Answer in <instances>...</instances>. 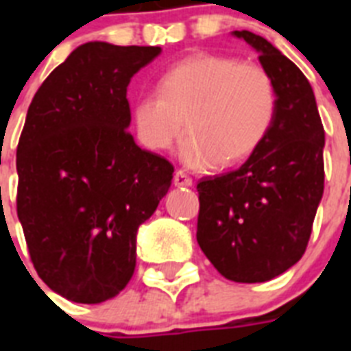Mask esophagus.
Listing matches in <instances>:
<instances>
[{"label": "esophagus", "mask_w": 351, "mask_h": 351, "mask_svg": "<svg viewBox=\"0 0 351 351\" xmlns=\"http://www.w3.org/2000/svg\"><path fill=\"white\" fill-rule=\"evenodd\" d=\"M173 182H175L176 187H191L193 186L191 176L187 175V173H184V171H176Z\"/></svg>", "instance_id": "1"}]
</instances>
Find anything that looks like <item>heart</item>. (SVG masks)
I'll use <instances>...</instances> for the list:
<instances>
[{"label": "heart", "instance_id": "obj_1", "mask_svg": "<svg viewBox=\"0 0 351 351\" xmlns=\"http://www.w3.org/2000/svg\"><path fill=\"white\" fill-rule=\"evenodd\" d=\"M277 114V90L266 69L233 56L197 52L160 74V89L132 104L145 147L167 151L184 131L182 162L193 169L233 165L266 140Z\"/></svg>", "mask_w": 351, "mask_h": 351}]
</instances>
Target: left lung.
Wrapping results in <instances>:
<instances>
[{"mask_svg":"<svg viewBox=\"0 0 351 351\" xmlns=\"http://www.w3.org/2000/svg\"><path fill=\"white\" fill-rule=\"evenodd\" d=\"M258 52L277 90L266 140L237 171L198 182L197 240L234 282H266L304 255L324 193V127L310 82L262 36L233 30Z\"/></svg>","mask_w":351,"mask_h":351,"instance_id":"1","label":"left lung"}]
</instances>
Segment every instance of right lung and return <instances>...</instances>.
<instances>
[{"instance_id":"obj_1","label":"right lung","mask_w":351,"mask_h":351,"mask_svg":"<svg viewBox=\"0 0 351 351\" xmlns=\"http://www.w3.org/2000/svg\"><path fill=\"white\" fill-rule=\"evenodd\" d=\"M160 47L89 41L32 98L18 143V219L40 278L65 299L117 297L136 266L138 228L173 165L129 132L127 87Z\"/></svg>"}]
</instances>
